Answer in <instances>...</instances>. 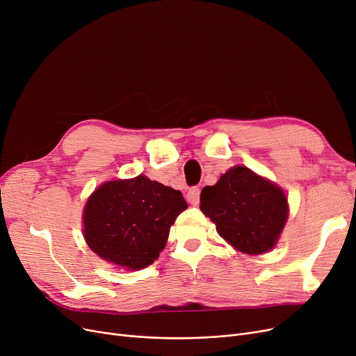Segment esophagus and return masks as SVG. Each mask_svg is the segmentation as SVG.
<instances>
[{
  "label": "esophagus",
  "mask_w": 356,
  "mask_h": 356,
  "mask_svg": "<svg viewBox=\"0 0 356 356\" xmlns=\"http://www.w3.org/2000/svg\"><path fill=\"white\" fill-rule=\"evenodd\" d=\"M199 197H200V189L199 188H191L188 191V195H186V199L188 202L192 204V205H197L199 204Z\"/></svg>",
  "instance_id": "esophagus-1"
}]
</instances>
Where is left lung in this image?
I'll use <instances>...</instances> for the list:
<instances>
[{"mask_svg":"<svg viewBox=\"0 0 356 356\" xmlns=\"http://www.w3.org/2000/svg\"><path fill=\"white\" fill-rule=\"evenodd\" d=\"M200 211L224 240L247 254L270 250L288 218L284 191L243 165L202 189Z\"/></svg>","mask_w":356,"mask_h":356,"instance_id":"1","label":"left lung"}]
</instances>
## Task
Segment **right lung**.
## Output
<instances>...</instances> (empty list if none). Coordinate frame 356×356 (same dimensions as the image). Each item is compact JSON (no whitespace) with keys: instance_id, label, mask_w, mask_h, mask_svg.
<instances>
[{"instance_id":"right-lung-1","label":"right lung","mask_w":356,"mask_h":356,"mask_svg":"<svg viewBox=\"0 0 356 356\" xmlns=\"http://www.w3.org/2000/svg\"><path fill=\"white\" fill-rule=\"evenodd\" d=\"M188 208L179 191L138 176L107 181L87 200L84 238L102 259L131 270L157 260L180 212Z\"/></svg>"}]
</instances>
